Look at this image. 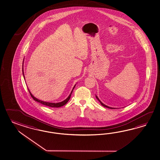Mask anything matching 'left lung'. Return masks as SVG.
Returning a JSON list of instances; mask_svg holds the SVG:
<instances>
[{"label":"left lung","instance_id":"1","mask_svg":"<svg viewBox=\"0 0 160 160\" xmlns=\"http://www.w3.org/2000/svg\"><path fill=\"white\" fill-rule=\"evenodd\" d=\"M96 98L97 99L98 101L99 102L101 103V104L103 106H104V107H105V108H109V109H116V108H112V107H109V106H106V105H105V104H103V103H102V102L101 101H100V99H99L98 98V97L97 95H96Z\"/></svg>","mask_w":160,"mask_h":160}]
</instances>
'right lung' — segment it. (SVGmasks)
<instances>
[{
    "label": "right lung",
    "instance_id": "add662e5",
    "mask_svg": "<svg viewBox=\"0 0 160 160\" xmlns=\"http://www.w3.org/2000/svg\"><path fill=\"white\" fill-rule=\"evenodd\" d=\"M22 72H23L22 73H23V78L25 79V76H24V73H23V68H22ZM76 85V84H75V85H74V87H73V90H72V91H71V92H70V95L68 96V97L66 99H65L64 101L61 102H58V103L47 102L42 101H41V100H39L38 99H37L35 97H34V96L31 94V92H30V91H29V89H28V91H29V94H30V95H31L32 98L33 99V100H35V101L38 102H39L40 103H42V104H43L44 105L47 106L51 107V108H59V107H61V106H62L65 105V104H66V103H67L69 101V100L70 99V96H71L72 93V92H73V90L74 89Z\"/></svg>",
    "mask_w": 160,
    "mask_h": 160
}]
</instances>
